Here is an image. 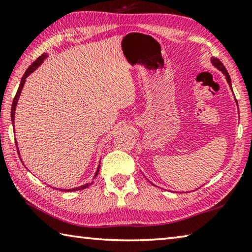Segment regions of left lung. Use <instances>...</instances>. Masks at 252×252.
Segmentation results:
<instances>
[{"mask_svg": "<svg viewBox=\"0 0 252 252\" xmlns=\"http://www.w3.org/2000/svg\"><path fill=\"white\" fill-rule=\"evenodd\" d=\"M211 63H212L213 66H216L217 69L222 72V73L225 75V79H227V82H228V84H229L230 89H232V87H231V79H230V75H229V73H228V71L225 70L224 65L222 64V63L220 62V60H218L217 58H211ZM236 102H237V101H236ZM237 105H238V103H237ZM152 185H153V183H152Z\"/></svg>", "mask_w": 252, "mask_h": 252, "instance_id": "8db88e82", "label": "left lung"}]
</instances>
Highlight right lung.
I'll list each match as a JSON object with an SVG mask.
<instances>
[{
	"label": "right lung",
	"instance_id": "right-lung-1",
	"mask_svg": "<svg viewBox=\"0 0 252 252\" xmlns=\"http://www.w3.org/2000/svg\"><path fill=\"white\" fill-rule=\"evenodd\" d=\"M46 58H48V54L44 53V54H42L39 59H36L35 61H34V62L32 63V64L28 67V70L25 71L24 75L22 76V79H21L20 87H19V89H18V92H16L15 97H14V100H13V103H12V109H11V120H12V125H13V130H14V119H15V109H16V104H18V101H19V99H20L21 92H22V89H23L24 84H25V81H27V78H28V76H29L30 74L33 73V72L35 71V70L37 69V67H39V66L42 64V63L44 62V60H45ZM15 143H16V146H18V142H16V140H15ZM18 152H19V155H20L19 147H18ZM20 159H21V157H20ZM21 161H22V159H21ZM22 163H23V161H22ZM23 164H24V163H23ZM24 167H25V165H24ZM27 169H28V168H27ZM99 170H100V164L97 165V169H96V171H95L94 177H93V180H94L95 177L97 176V174H99ZM92 183H93V181L89 182V183H85V185H82V186H80V187L73 188V189H60V191H64V192H71V191L83 190V189H87L88 187H90V186L92 185Z\"/></svg>",
	"mask_w": 252,
	"mask_h": 252
}]
</instances>
